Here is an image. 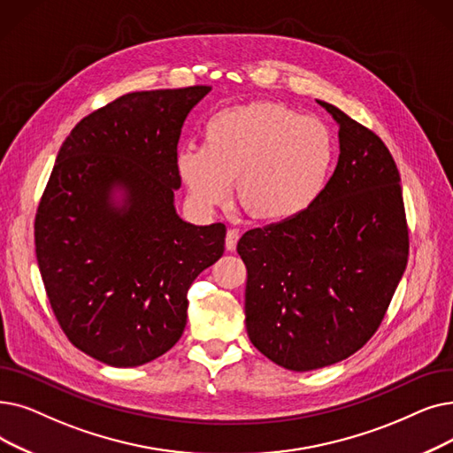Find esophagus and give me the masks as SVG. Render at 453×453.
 I'll return each mask as SVG.
<instances>
[{"label":"esophagus","mask_w":453,"mask_h":453,"mask_svg":"<svg viewBox=\"0 0 453 453\" xmlns=\"http://www.w3.org/2000/svg\"><path fill=\"white\" fill-rule=\"evenodd\" d=\"M241 239V233L237 229H227V234H226V248L229 251H233L234 248H237V242Z\"/></svg>","instance_id":"34e87169"}]
</instances>
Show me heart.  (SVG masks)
Returning a JSON list of instances; mask_svg holds the SVG:
<instances>
[{"instance_id":"obj_1","label":"heart","mask_w":453,"mask_h":453,"mask_svg":"<svg viewBox=\"0 0 453 453\" xmlns=\"http://www.w3.org/2000/svg\"><path fill=\"white\" fill-rule=\"evenodd\" d=\"M335 159L329 127L275 102L234 105L203 126V146L185 144L175 172L192 203L224 205L237 180V200L253 220L283 224L298 219L322 196Z\"/></svg>"}]
</instances>
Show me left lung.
<instances>
[{
    "label": "left lung",
    "instance_id": "8db88e82",
    "mask_svg": "<svg viewBox=\"0 0 453 453\" xmlns=\"http://www.w3.org/2000/svg\"><path fill=\"white\" fill-rule=\"evenodd\" d=\"M339 126V161L298 219L246 231V331L275 365H335L380 327L409 255L400 172L376 133L317 100Z\"/></svg>",
    "mask_w": 453,
    "mask_h": 453
}]
</instances>
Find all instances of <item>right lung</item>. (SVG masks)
Segmentation results:
<instances>
[{
	"label": "right lung",
	"mask_w": 453,
	"mask_h": 453,
	"mask_svg": "<svg viewBox=\"0 0 453 453\" xmlns=\"http://www.w3.org/2000/svg\"><path fill=\"white\" fill-rule=\"evenodd\" d=\"M211 87L131 92L77 124L35 220L36 261L70 342L109 366H141L183 335L187 292L222 257L226 226L175 211L173 157Z\"/></svg>",
	"instance_id": "1"
}]
</instances>
